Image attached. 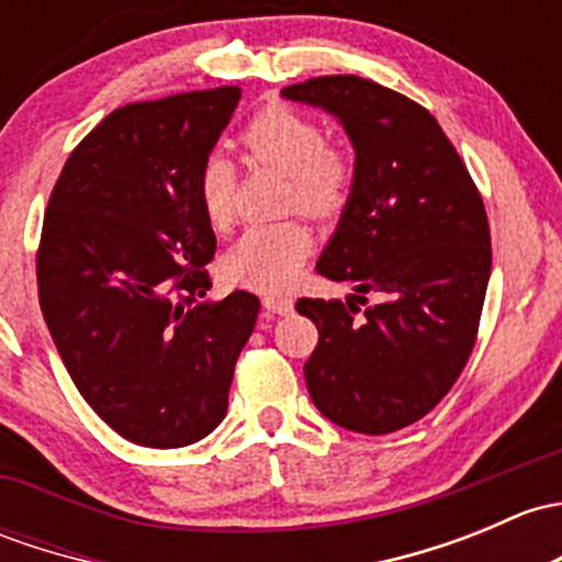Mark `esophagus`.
Listing matches in <instances>:
<instances>
[{
	"instance_id": "1",
	"label": "esophagus",
	"mask_w": 562,
	"mask_h": 562,
	"mask_svg": "<svg viewBox=\"0 0 562 562\" xmlns=\"http://www.w3.org/2000/svg\"><path fill=\"white\" fill-rule=\"evenodd\" d=\"M263 306H266V312H271V315H291L293 299H288V296H263Z\"/></svg>"
}]
</instances>
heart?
Listing matches in <instances>:
<instances>
[{
	"instance_id": "heart-1",
	"label": "heart",
	"mask_w": 562,
	"mask_h": 562,
	"mask_svg": "<svg viewBox=\"0 0 562 562\" xmlns=\"http://www.w3.org/2000/svg\"><path fill=\"white\" fill-rule=\"evenodd\" d=\"M247 153L258 164L288 175V206L315 217L341 210L350 196L352 164L347 153L326 145V132L310 115L271 104L252 115L241 134ZM236 169L221 153H212L199 169L196 199L212 228L234 221ZM312 236L299 221L263 223L247 228L223 258V274L256 291H285L299 274Z\"/></svg>"
}]
</instances>
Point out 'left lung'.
<instances>
[{"label": "left lung", "instance_id": "1", "mask_svg": "<svg viewBox=\"0 0 562 562\" xmlns=\"http://www.w3.org/2000/svg\"><path fill=\"white\" fill-rule=\"evenodd\" d=\"M282 99L326 110L356 150L350 196L317 261L352 293L296 304L321 334L306 387L330 423L393 434L445 398L474 350L493 266L482 196L436 117L380 82L328 75ZM366 292L381 301L358 316Z\"/></svg>", "mask_w": 562, "mask_h": 562}]
</instances>
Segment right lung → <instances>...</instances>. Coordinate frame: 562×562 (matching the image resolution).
<instances>
[{
  "mask_svg": "<svg viewBox=\"0 0 562 562\" xmlns=\"http://www.w3.org/2000/svg\"><path fill=\"white\" fill-rule=\"evenodd\" d=\"M241 91L221 86L110 112L72 150L47 202L37 291L75 387L123 439L175 450L228 409L261 301H212L215 234L202 164Z\"/></svg>",
  "mask_w": 562,
  "mask_h": 562,
  "instance_id": "obj_1",
  "label": "right lung"
}]
</instances>
